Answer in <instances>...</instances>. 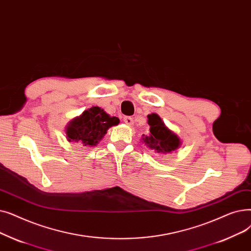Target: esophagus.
Wrapping results in <instances>:
<instances>
[{
    "label": "esophagus",
    "mask_w": 251,
    "mask_h": 251,
    "mask_svg": "<svg viewBox=\"0 0 251 251\" xmlns=\"http://www.w3.org/2000/svg\"><path fill=\"white\" fill-rule=\"evenodd\" d=\"M124 122L128 126H132V125H134V118L130 117V116H125Z\"/></svg>",
    "instance_id": "1"
}]
</instances>
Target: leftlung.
Listing matches in <instances>:
<instances>
[{
  "label": "left lung",
  "instance_id": "1",
  "mask_svg": "<svg viewBox=\"0 0 251 251\" xmlns=\"http://www.w3.org/2000/svg\"><path fill=\"white\" fill-rule=\"evenodd\" d=\"M150 135L143 138L145 144L158 153H170L181 145L180 139L166 127L161 118L155 113L148 115Z\"/></svg>",
  "mask_w": 251,
  "mask_h": 251
}]
</instances>
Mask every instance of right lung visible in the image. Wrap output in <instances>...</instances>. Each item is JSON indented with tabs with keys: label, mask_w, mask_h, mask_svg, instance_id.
<instances>
[{
	"label": "right lung",
	"mask_w": 251,
	"mask_h": 251,
	"mask_svg": "<svg viewBox=\"0 0 251 251\" xmlns=\"http://www.w3.org/2000/svg\"><path fill=\"white\" fill-rule=\"evenodd\" d=\"M119 123L115 116H109L100 107L95 106L74 119L66 128L69 142H79L85 146H95L111 126Z\"/></svg>",
	"instance_id": "add662e5"
}]
</instances>
